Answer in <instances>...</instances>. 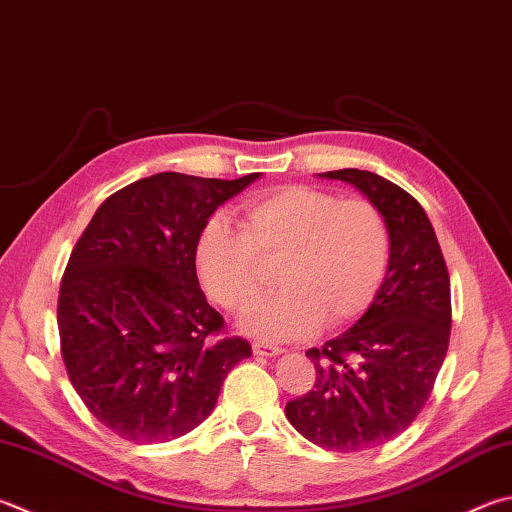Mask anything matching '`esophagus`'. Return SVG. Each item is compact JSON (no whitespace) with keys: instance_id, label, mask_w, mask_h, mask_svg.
I'll return each mask as SVG.
<instances>
[{"instance_id":"1","label":"esophagus","mask_w":512,"mask_h":512,"mask_svg":"<svg viewBox=\"0 0 512 512\" xmlns=\"http://www.w3.org/2000/svg\"><path fill=\"white\" fill-rule=\"evenodd\" d=\"M253 353L255 356L273 358V356H280V353H284V349L275 347V345H264V342H253Z\"/></svg>"}]
</instances>
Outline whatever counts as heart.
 <instances>
[{"label":"heart","instance_id":"obj_1","mask_svg":"<svg viewBox=\"0 0 512 512\" xmlns=\"http://www.w3.org/2000/svg\"><path fill=\"white\" fill-rule=\"evenodd\" d=\"M239 228L215 215L197 239V273L217 304L235 311L276 266L283 288L246 306L239 327L262 340L336 329L374 300L389 264L383 212L367 199L286 185L241 206Z\"/></svg>","mask_w":512,"mask_h":512}]
</instances>
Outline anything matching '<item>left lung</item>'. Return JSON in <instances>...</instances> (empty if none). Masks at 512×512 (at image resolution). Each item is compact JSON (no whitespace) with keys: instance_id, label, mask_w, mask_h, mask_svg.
<instances>
[{"instance_id":"left-lung-1","label":"left lung","mask_w":512,"mask_h":512,"mask_svg":"<svg viewBox=\"0 0 512 512\" xmlns=\"http://www.w3.org/2000/svg\"><path fill=\"white\" fill-rule=\"evenodd\" d=\"M383 212L389 264L374 302L342 336L309 349L315 383L286 403V418L333 452L385 445L412 425L448 353L450 275L439 239L412 194L367 170H336Z\"/></svg>"}]
</instances>
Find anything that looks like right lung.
Listing matches in <instances>:
<instances>
[{
  "instance_id": "obj_1",
  "label": "right lung",
  "mask_w": 512,
  "mask_h": 512,
  "mask_svg": "<svg viewBox=\"0 0 512 512\" xmlns=\"http://www.w3.org/2000/svg\"><path fill=\"white\" fill-rule=\"evenodd\" d=\"M262 174L235 181L161 172L102 203L64 271L62 360L98 421L134 443L192 432L250 345H212L224 318L197 280V239L215 210Z\"/></svg>"
}]
</instances>
